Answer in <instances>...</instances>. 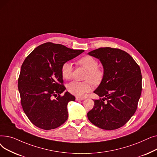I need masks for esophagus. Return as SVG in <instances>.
I'll return each mask as SVG.
<instances>
[{
	"label": "esophagus",
	"mask_w": 157,
	"mask_h": 157,
	"mask_svg": "<svg viewBox=\"0 0 157 157\" xmlns=\"http://www.w3.org/2000/svg\"><path fill=\"white\" fill-rule=\"evenodd\" d=\"M85 99L84 98H80V97H76V101H83Z\"/></svg>",
	"instance_id": "esophagus-1"
}]
</instances>
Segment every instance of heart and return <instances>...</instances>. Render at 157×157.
I'll use <instances>...</instances> for the list:
<instances>
[{"label":"heart","mask_w":157,"mask_h":157,"mask_svg":"<svg viewBox=\"0 0 157 157\" xmlns=\"http://www.w3.org/2000/svg\"><path fill=\"white\" fill-rule=\"evenodd\" d=\"M82 67L87 70L85 74L84 81H74L68 84L67 88L69 92L78 97H84L91 90L92 83L97 85L104 77L103 71L98 67L97 60L92 56H85L78 60ZM73 67L72 63L67 61L61 66V74L65 79H70L72 75Z\"/></svg>","instance_id":"obj_1"}]
</instances>
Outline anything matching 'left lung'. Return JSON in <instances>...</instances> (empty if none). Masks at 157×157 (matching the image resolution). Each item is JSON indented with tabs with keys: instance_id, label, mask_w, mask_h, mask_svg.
I'll return each instance as SVG.
<instances>
[{
	"instance_id": "obj_1",
	"label": "left lung",
	"mask_w": 157,
	"mask_h": 157,
	"mask_svg": "<svg viewBox=\"0 0 157 157\" xmlns=\"http://www.w3.org/2000/svg\"><path fill=\"white\" fill-rule=\"evenodd\" d=\"M88 54L101 60L104 72L100 85L94 92L104 97L94 101L88 118L102 129L119 128L137 108L142 91L141 69L132 57L120 49L100 48Z\"/></svg>"
}]
</instances>
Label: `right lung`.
<instances>
[{
  "instance_id": "1",
  "label": "right lung",
  "mask_w": 157,
  "mask_h": 157,
  "mask_svg": "<svg viewBox=\"0 0 157 157\" xmlns=\"http://www.w3.org/2000/svg\"><path fill=\"white\" fill-rule=\"evenodd\" d=\"M84 50L48 42L36 48L22 63L18 88L23 110L36 127L51 130L68 118L67 104L75 97L65 90L61 74L65 62Z\"/></svg>"
}]
</instances>
